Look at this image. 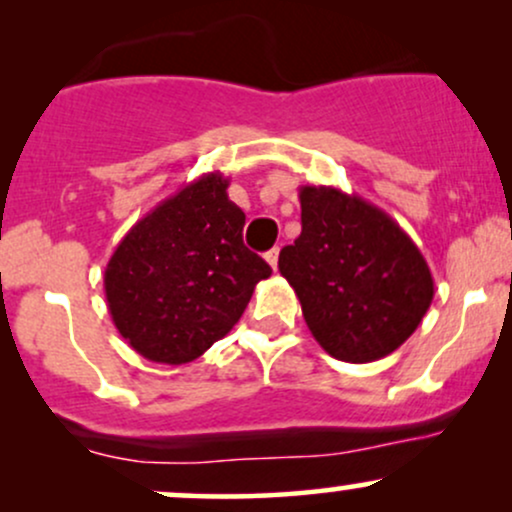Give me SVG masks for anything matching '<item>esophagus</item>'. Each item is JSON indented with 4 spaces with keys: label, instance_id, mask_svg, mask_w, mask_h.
<instances>
[{
    "label": "esophagus",
    "instance_id": "esophagus-1",
    "mask_svg": "<svg viewBox=\"0 0 512 512\" xmlns=\"http://www.w3.org/2000/svg\"><path fill=\"white\" fill-rule=\"evenodd\" d=\"M264 260L269 262V267L276 269V262H279V248H272L269 252H264Z\"/></svg>",
    "mask_w": 512,
    "mask_h": 512
}]
</instances>
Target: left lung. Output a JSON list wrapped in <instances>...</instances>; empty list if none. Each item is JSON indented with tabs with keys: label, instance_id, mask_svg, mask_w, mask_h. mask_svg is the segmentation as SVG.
<instances>
[{
	"label": "left lung",
	"instance_id": "left-lung-1",
	"mask_svg": "<svg viewBox=\"0 0 512 512\" xmlns=\"http://www.w3.org/2000/svg\"><path fill=\"white\" fill-rule=\"evenodd\" d=\"M301 236L279 252L315 342L346 363L399 349L433 301L431 269L383 209L337 187L303 185Z\"/></svg>",
	"mask_w": 512,
	"mask_h": 512
}]
</instances>
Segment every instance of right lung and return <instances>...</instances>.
<instances>
[{
  "mask_svg": "<svg viewBox=\"0 0 512 512\" xmlns=\"http://www.w3.org/2000/svg\"><path fill=\"white\" fill-rule=\"evenodd\" d=\"M226 190L219 170L187 182L129 228L105 267L110 317L146 361H195L272 274L243 245L245 214Z\"/></svg>",
  "mask_w": 512,
  "mask_h": 512,
  "instance_id": "right-lung-1",
  "label": "right lung"
}]
</instances>
